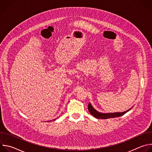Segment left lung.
<instances>
[{
  "mask_svg": "<svg viewBox=\"0 0 152 152\" xmlns=\"http://www.w3.org/2000/svg\"><path fill=\"white\" fill-rule=\"evenodd\" d=\"M88 111L90 112V113L93 115L94 117H96V118H100V119H107V118H114V117H118L120 116L123 115L124 114H126V113H127L128 111H129L131 110L132 107L131 108H130L129 110L124 111V112H121V113H100L99 111H97V110H96L93 107V106L91 105V104L90 103V102L88 104Z\"/></svg>",
  "mask_w": 152,
  "mask_h": 152,
  "instance_id": "obj_1",
  "label": "left lung"
}]
</instances>
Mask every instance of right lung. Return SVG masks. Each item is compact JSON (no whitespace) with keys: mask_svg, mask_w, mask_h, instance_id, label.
I'll return each instance as SVG.
<instances>
[{"mask_svg":"<svg viewBox=\"0 0 152 152\" xmlns=\"http://www.w3.org/2000/svg\"><path fill=\"white\" fill-rule=\"evenodd\" d=\"M50 121H51V120H50Z\"/></svg>","mask_w":152,"mask_h":152,"instance_id":"1","label":"right lung"}]
</instances>
